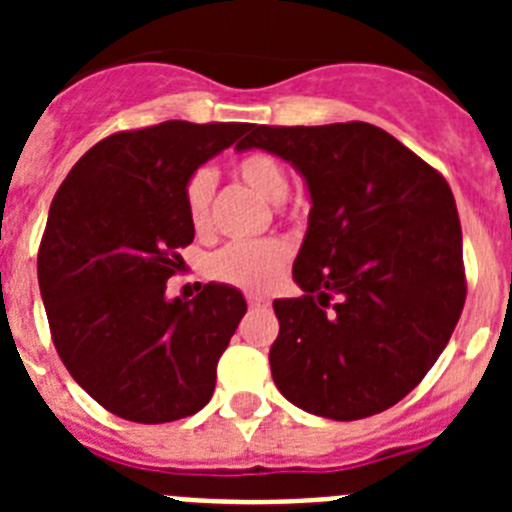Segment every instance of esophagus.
<instances>
[{
    "label": "esophagus",
    "instance_id": "34e87169",
    "mask_svg": "<svg viewBox=\"0 0 512 512\" xmlns=\"http://www.w3.org/2000/svg\"><path fill=\"white\" fill-rule=\"evenodd\" d=\"M248 307H251V310H264V307H269V300L259 295H248Z\"/></svg>",
    "mask_w": 512,
    "mask_h": 512
}]
</instances>
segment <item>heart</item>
Instances as JSON below:
<instances>
[{"mask_svg":"<svg viewBox=\"0 0 512 512\" xmlns=\"http://www.w3.org/2000/svg\"><path fill=\"white\" fill-rule=\"evenodd\" d=\"M233 174L269 202H282L289 192L287 171L266 151H248L235 158ZM212 202H215V171L200 166L184 182V207L194 230L210 228ZM287 261L289 248L282 241L269 238V241L230 243L220 248L207 264V271L217 282L233 284L248 292H266L282 277Z\"/></svg>","mask_w":512,"mask_h":512,"instance_id":"heart-1","label":"heart"}]
</instances>
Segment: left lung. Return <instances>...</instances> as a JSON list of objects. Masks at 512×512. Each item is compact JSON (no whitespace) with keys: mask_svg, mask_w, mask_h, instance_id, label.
<instances>
[{"mask_svg":"<svg viewBox=\"0 0 512 512\" xmlns=\"http://www.w3.org/2000/svg\"><path fill=\"white\" fill-rule=\"evenodd\" d=\"M246 148L289 161L312 200L292 266L305 295L274 300V384L320 418L392 408L436 364L467 300L449 184L369 122L253 125Z\"/></svg>","mask_w":512,"mask_h":512,"instance_id":"8db88e82","label":"left lung"}]
</instances>
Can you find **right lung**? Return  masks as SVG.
I'll return each mask as SVG.
<instances>
[{
    "mask_svg": "<svg viewBox=\"0 0 512 512\" xmlns=\"http://www.w3.org/2000/svg\"><path fill=\"white\" fill-rule=\"evenodd\" d=\"M251 130L248 122L169 120L107 135L53 197L38 282L53 346L81 390L133 423H171L202 410L217 361L246 300L205 284L166 300L194 241L184 182Z\"/></svg>",
    "mask_w": 512,
    "mask_h": 512,
    "instance_id": "right-lung-1",
    "label": "right lung"
}]
</instances>
